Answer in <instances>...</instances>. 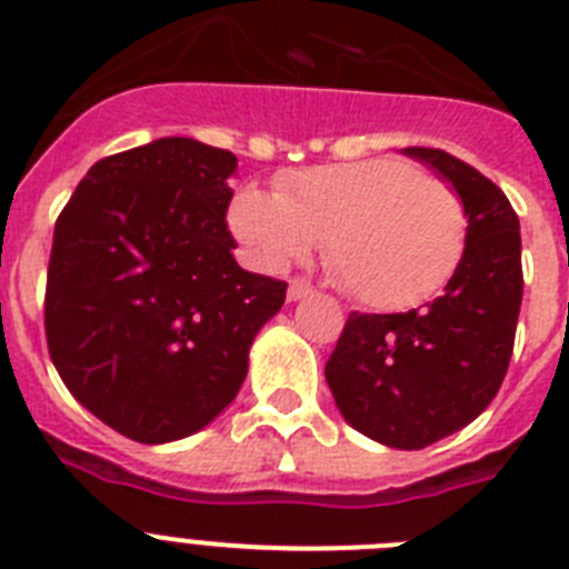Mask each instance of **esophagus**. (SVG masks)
Masks as SVG:
<instances>
[{
    "label": "esophagus",
    "instance_id": "34e87169",
    "mask_svg": "<svg viewBox=\"0 0 569 569\" xmlns=\"http://www.w3.org/2000/svg\"><path fill=\"white\" fill-rule=\"evenodd\" d=\"M305 296H313V288H310L308 281H301V279L290 281L288 301H299V299H305Z\"/></svg>",
    "mask_w": 569,
    "mask_h": 569
}]
</instances>
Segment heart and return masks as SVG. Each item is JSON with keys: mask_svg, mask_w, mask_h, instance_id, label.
I'll list each match as a JSON object with an SVG mask.
<instances>
[{"mask_svg": "<svg viewBox=\"0 0 569 569\" xmlns=\"http://www.w3.org/2000/svg\"><path fill=\"white\" fill-rule=\"evenodd\" d=\"M230 228L264 270L288 268L321 239L336 284L376 310L439 293L467 244L459 193L401 159L296 170L281 176L279 193L241 190Z\"/></svg>", "mask_w": 569, "mask_h": 569, "instance_id": "1", "label": "heart"}]
</instances>
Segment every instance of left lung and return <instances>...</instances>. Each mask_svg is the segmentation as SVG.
Listing matches in <instances>:
<instances>
[{
	"mask_svg": "<svg viewBox=\"0 0 569 569\" xmlns=\"http://www.w3.org/2000/svg\"><path fill=\"white\" fill-rule=\"evenodd\" d=\"M459 193L467 244L445 293L407 313H350L325 367L336 407L367 439L421 450L496 399L521 310L519 216L499 184L436 148H405Z\"/></svg>",
	"mask_w": 569,
	"mask_h": 569,
	"instance_id": "left-lung-1",
	"label": "left lung"
}]
</instances>
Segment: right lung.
<instances>
[{"label":"right lung","instance_id":"right-lung-1","mask_svg":"<svg viewBox=\"0 0 569 569\" xmlns=\"http://www.w3.org/2000/svg\"><path fill=\"white\" fill-rule=\"evenodd\" d=\"M230 150L164 136L99 159L57 219L44 333L64 387L142 445L208 427L288 284L233 259Z\"/></svg>","mask_w":569,"mask_h":569}]
</instances>
